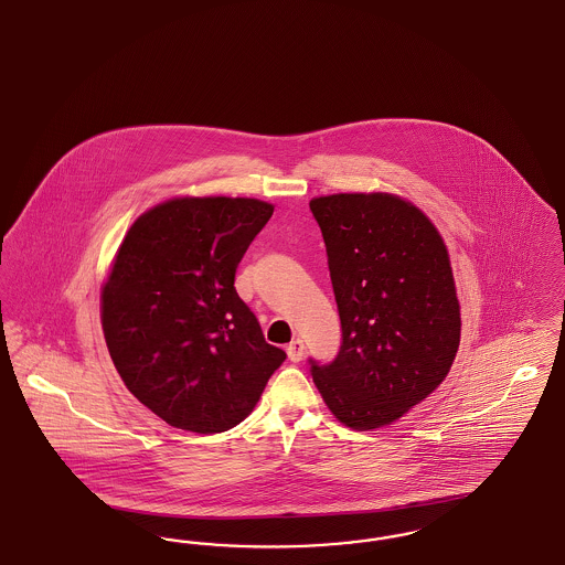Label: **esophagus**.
<instances>
[{
	"label": "esophagus",
	"instance_id": "1",
	"mask_svg": "<svg viewBox=\"0 0 565 565\" xmlns=\"http://www.w3.org/2000/svg\"><path fill=\"white\" fill-rule=\"evenodd\" d=\"M286 351H288V358L292 360V362H298V360H302V353H305V343L300 341V339H295L288 348H286Z\"/></svg>",
	"mask_w": 565,
	"mask_h": 565
}]
</instances>
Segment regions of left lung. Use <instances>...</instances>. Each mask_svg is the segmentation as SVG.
<instances>
[{
	"instance_id": "left-lung-1",
	"label": "left lung",
	"mask_w": 565,
	"mask_h": 565,
	"mask_svg": "<svg viewBox=\"0 0 565 565\" xmlns=\"http://www.w3.org/2000/svg\"><path fill=\"white\" fill-rule=\"evenodd\" d=\"M341 318L332 362L309 360L323 403L353 430L403 417L443 383L459 348L447 247L430 220L392 194L309 203Z\"/></svg>"
}]
</instances>
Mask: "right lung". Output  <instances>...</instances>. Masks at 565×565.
I'll return each mask as SVG.
<instances>
[{"instance_id": "right-lung-1", "label": "right lung", "mask_w": 565, "mask_h": 565, "mask_svg": "<svg viewBox=\"0 0 565 565\" xmlns=\"http://www.w3.org/2000/svg\"><path fill=\"white\" fill-rule=\"evenodd\" d=\"M270 215L256 199H175L139 215L116 254L102 295L109 355L135 398L173 428H235L286 360L235 290Z\"/></svg>"}]
</instances>
